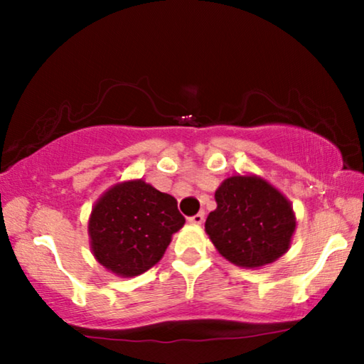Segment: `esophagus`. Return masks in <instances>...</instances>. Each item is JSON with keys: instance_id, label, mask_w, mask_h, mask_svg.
I'll use <instances>...</instances> for the list:
<instances>
[{"instance_id": "34e87169", "label": "esophagus", "mask_w": 364, "mask_h": 364, "mask_svg": "<svg viewBox=\"0 0 364 364\" xmlns=\"http://www.w3.org/2000/svg\"><path fill=\"white\" fill-rule=\"evenodd\" d=\"M203 218H205V215H203V212H198V213H196V215L188 217V222L193 223V225H200V223L203 222Z\"/></svg>"}]
</instances>
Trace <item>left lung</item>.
<instances>
[{
  "label": "left lung",
  "mask_w": 364,
  "mask_h": 364,
  "mask_svg": "<svg viewBox=\"0 0 364 364\" xmlns=\"http://www.w3.org/2000/svg\"><path fill=\"white\" fill-rule=\"evenodd\" d=\"M217 208L205 230L217 250L238 267L275 262L288 250L295 232L290 202L258 177L233 176L215 192Z\"/></svg>",
  "instance_id": "8db88e82"
}]
</instances>
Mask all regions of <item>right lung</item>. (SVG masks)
Here are the masks:
<instances>
[{
  "label": "right lung",
  "mask_w": 364,
  "mask_h": 364,
  "mask_svg": "<svg viewBox=\"0 0 364 364\" xmlns=\"http://www.w3.org/2000/svg\"><path fill=\"white\" fill-rule=\"evenodd\" d=\"M186 223L177 200L142 181L124 182L94 205L89 235L94 257L119 277L141 275L161 260Z\"/></svg>",
  "instance_id": "add662e5"
}]
</instances>
